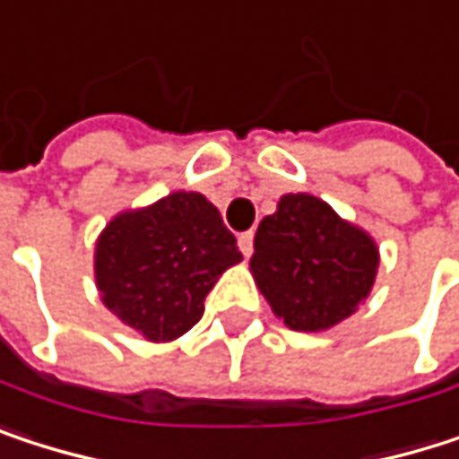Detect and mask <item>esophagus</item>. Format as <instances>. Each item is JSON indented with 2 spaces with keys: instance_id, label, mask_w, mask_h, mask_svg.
<instances>
[{
  "instance_id": "esophagus-1",
  "label": "esophagus",
  "mask_w": 459,
  "mask_h": 459,
  "mask_svg": "<svg viewBox=\"0 0 459 459\" xmlns=\"http://www.w3.org/2000/svg\"><path fill=\"white\" fill-rule=\"evenodd\" d=\"M238 243H240L243 256H251V254H254V232H243V235L238 238Z\"/></svg>"
}]
</instances>
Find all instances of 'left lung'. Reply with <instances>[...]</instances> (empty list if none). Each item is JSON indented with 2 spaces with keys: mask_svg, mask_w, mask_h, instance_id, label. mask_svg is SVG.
Instances as JSON below:
<instances>
[{
  "mask_svg": "<svg viewBox=\"0 0 459 459\" xmlns=\"http://www.w3.org/2000/svg\"><path fill=\"white\" fill-rule=\"evenodd\" d=\"M374 238L307 192H289L259 221L251 275L294 332H326L366 302L377 281Z\"/></svg>",
  "mask_w": 459,
  "mask_h": 459,
  "instance_id": "left-lung-1",
  "label": "left lung"
}]
</instances>
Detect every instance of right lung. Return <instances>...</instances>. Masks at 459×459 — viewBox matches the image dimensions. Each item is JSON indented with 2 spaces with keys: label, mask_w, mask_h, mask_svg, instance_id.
Instances as JSON below:
<instances>
[{
  "label": "right lung",
  "mask_w": 459,
  "mask_h": 459,
  "mask_svg": "<svg viewBox=\"0 0 459 459\" xmlns=\"http://www.w3.org/2000/svg\"><path fill=\"white\" fill-rule=\"evenodd\" d=\"M235 235L200 192H170L119 211L96 240L101 302L146 342H173L203 318V302L238 264Z\"/></svg>",
  "instance_id": "right-lung-1"
}]
</instances>
